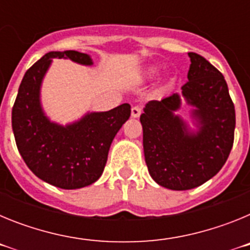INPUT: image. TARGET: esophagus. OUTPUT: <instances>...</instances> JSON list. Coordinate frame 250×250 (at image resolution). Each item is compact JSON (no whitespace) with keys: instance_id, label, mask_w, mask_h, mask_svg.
I'll return each mask as SVG.
<instances>
[{"instance_id":"esophagus-1","label":"esophagus","mask_w":250,"mask_h":250,"mask_svg":"<svg viewBox=\"0 0 250 250\" xmlns=\"http://www.w3.org/2000/svg\"><path fill=\"white\" fill-rule=\"evenodd\" d=\"M143 112V109H141V106H134L131 109V116L132 118H139Z\"/></svg>"}]
</instances>
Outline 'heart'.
<instances>
[{
	"mask_svg": "<svg viewBox=\"0 0 250 250\" xmlns=\"http://www.w3.org/2000/svg\"><path fill=\"white\" fill-rule=\"evenodd\" d=\"M151 74H155V71H151Z\"/></svg>",
	"mask_w": 250,
	"mask_h": 250,
	"instance_id": "obj_1",
	"label": "heart"
}]
</instances>
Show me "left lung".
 <instances>
[{"label": "left lung", "mask_w": 250, "mask_h": 250, "mask_svg": "<svg viewBox=\"0 0 250 250\" xmlns=\"http://www.w3.org/2000/svg\"><path fill=\"white\" fill-rule=\"evenodd\" d=\"M182 95L145 105L140 116L145 163L151 178L171 190H189L219 173L234 143L235 110L219 70L195 52ZM184 97L193 106L195 132L175 111Z\"/></svg>", "instance_id": "8db88e82"}]
</instances>
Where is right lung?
Listing matches in <instances>:
<instances>
[{
    "label": "right lung",
    "instance_id": "right-lung-1",
    "mask_svg": "<svg viewBox=\"0 0 250 250\" xmlns=\"http://www.w3.org/2000/svg\"><path fill=\"white\" fill-rule=\"evenodd\" d=\"M52 59H70L92 65L79 51H51L26 71L12 107V130L17 149L28 169L43 182L61 189H80L98 180L110 145L130 118L129 104L103 112H87L66 126L52 123L40 100L43 76Z\"/></svg>",
    "mask_w": 250,
    "mask_h": 250
}]
</instances>
